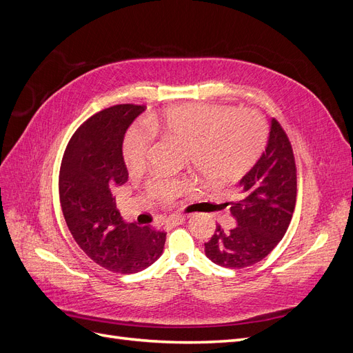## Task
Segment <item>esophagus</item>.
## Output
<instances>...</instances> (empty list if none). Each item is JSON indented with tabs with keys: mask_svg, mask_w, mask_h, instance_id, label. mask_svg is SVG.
Returning a JSON list of instances; mask_svg holds the SVG:
<instances>
[{
	"mask_svg": "<svg viewBox=\"0 0 353 353\" xmlns=\"http://www.w3.org/2000/svg\"><path fill=\"white\" fill-rule=\"evenodd\" d=\"M184 221H185V216H183V215H172L166 219V225L176 227V225H179V223H183Z\"/></svg>",
	"mask_w": 353,
	"mask_h": 353,
	"instance_id": "34e87169",
	"label": "esophagus"
}]
</instances>
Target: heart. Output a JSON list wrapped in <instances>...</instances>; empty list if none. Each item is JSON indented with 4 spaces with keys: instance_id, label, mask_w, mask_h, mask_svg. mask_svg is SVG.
Segmentation results:
<instances>
[{
    "instance_id": "1",
    "label": "heart",
    "mask_w": 353,
    "mask_h": 353,
    "mask_svg": "<svg viewBox=\"0 0 353 353\" xmlns=\"http://www.w3.org/2000/svg\"><path fill=\"white\" fill-rule=\"evenodd\" d=\"M234 112L225 105L184 104L162 116L148 117L144 125L128 131L122 156L131 172L141 170L148 159L154 134L185 148L187 163L209 183L228 184L240 179L259 159L266 140L265 125L253 112ZM190 187L187 179L153 178L152 197L172 200Z\"/></svg>"
}]
</instances>
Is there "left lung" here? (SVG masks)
Instances as JSON below:
<instances>
[{"label": "left lung", "instance_id": "1", "mask_svg": "<svg viewBox=\"0 0 353 353\" xmlns=\"http://www.w3.org/2000/svg\"><path fill=\"white\" fill-rule=\"evenodd\" d=\"M241 197L231 203L236 227H216L205 243L208 258L223 268H245L268 256L281 241L296 205V165L290 141L275 119L268 141L252 169L240 181ZM228 205V203H225Z\"/></svg>", "mask_w": 353, "mask_h": 353}]
</instances>
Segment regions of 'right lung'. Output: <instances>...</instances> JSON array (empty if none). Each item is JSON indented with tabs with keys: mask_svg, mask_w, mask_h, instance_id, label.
<instances>
[{
	"mask_svg": "<svg viewBox=\"0 0 353 353\" xmlns=\"http://www.w3.org/2000/svg\"><path fill=\"white\" fill-rule=\"evenodd\" d=\"M144 109L117 104L91 116L70 138L60 168V203L72 237L95 263L117 274L148 268L166 241L162 231L125 222L112 194L128 181L125 134Z\"/></svg>",
	"mask_w": 353,
	"mask_h": 353,
	"instance_id": "obj_1",
	"label": "right lung"
}]
</instances>
